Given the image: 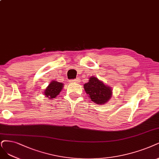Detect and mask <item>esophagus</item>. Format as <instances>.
Masks as SVG:
<instances>
[{
	"label": "esophagus",
	"mask_w": 159,
	"mask_h": 159,
	"mask_svg": "<svg viewBox=\"0 0 159 159\" xmlns=\"http://www.w3.org/2000/svg\"><path fill=\"white\" fill-rule=\"evenodd\" d=\"M79 81V79H71V80H69L70 83H78Z\"/></svg>",
	"instance_id": "34e87169"
}]
</instances>
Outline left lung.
<instances>
[{"label":"left lung","instance_id":"left-lung-1","mask_svg":"<svg viewBox=\"0 0 159 159\" xmlns=\"http://www.w3.org/2000/svg\"><path fill=\"white\" fill-rule=\"evenodd\" d=\"M88 83L84 84V88L92 101L97 104L107 103L112 95L111 88L105 85L95 76L90 77Z\"/></svg>","mask_w":159,"mask_h":159}]
</instances>
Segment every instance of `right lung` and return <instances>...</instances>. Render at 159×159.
Here are the masks:
<instances>
[{"label": "right lung", "instance_id": "obj_1", "mask_svg": "<svg viewBox=\"0 0 159 159\" xmlns=\"http://www.w3.org/2000/svg\"><path fill=\"white\" fill-rule=\"evenodd\" d=\"M63 84L57 81H52L44 91V94L49 99L55 98L62 90Z\"/></svg>", "mask_w": 159, "mask_h": 159}]
</instances>
